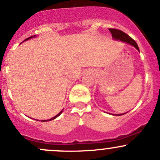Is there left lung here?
<instances>
[{"mask_svg": "<svg viewBox=\"0 0 160 160\" xmlns=\"http://www.w3.org/2000/svg\"><path fill=\"white\" fill-rule=\"evenodd\" d=\"M109 31L111 32V35H112V37L114 38V39L120 40V41L125 42L128 43V44L132 45V46H133L135 49H137L138 51H139L138 45H137V43L135 42V40L132 39L129 35H127L126 33H125V32L119 29H116V28H109ZM118 115H122V114H118Z\"/></svg>", "mask_w": 160, "mask_h": 160, "instance_id": "obj_1", "label": "left lung"}]
</instances>
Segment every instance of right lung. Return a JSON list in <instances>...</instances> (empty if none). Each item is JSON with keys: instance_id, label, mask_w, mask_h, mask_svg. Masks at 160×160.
<instances>
[{"instance_id": "1", "label": "right lung", "mask_w": 160, "mask_h": 160, "mask_svg": "<svg viewBox=\"0 0 160 160\" xmlns=\"http://www.w3.org/2000/svg\"><path fill=\"white\" fill-rule=\"evenodd\" d=\"M35 35H32V36H30V37H28V38H26V39H25V41H26V40H28V39H29V38H33V37H35ZM62 111H60V112H59V114H57V115H56V116H55V117H53V118H52L49 119V120H42V122H47V121H51V120H53V119H55V118H57V117H58V116H59V114H61V113H62Z\"/></svg>"}]
</instances>
